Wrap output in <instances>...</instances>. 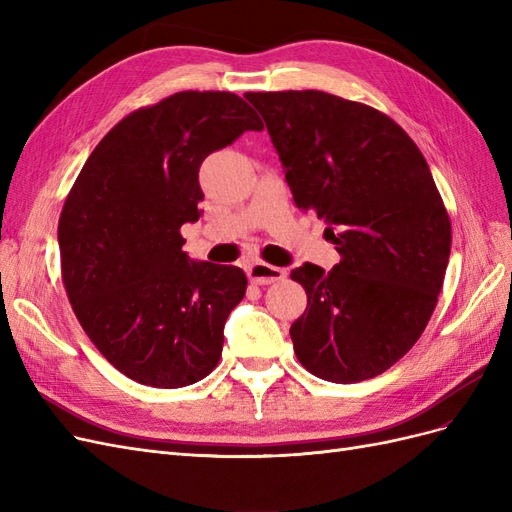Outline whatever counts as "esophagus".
Listing matches in <instances>:
<instances>
[{"label": "esophagus", "instance_id": "1", "mask_svg": "<svg viewBox=\"0 0 512 512\" xmlns=\"http://www.w3.org/2000/svg\"><path fill=\"white\" fill-rule=\"evenodd\" d=\"M286 275H288L286 269L267 265V262H252V265L247 267V277H250V282L256 284V286H267V284H275V282H284Z\"/></svg>", "mask_w": 512, "mask_h": 512}]
</instances>
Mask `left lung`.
<instances>
[{"instance_id": "left-lung-1", "label": "left lung", "mask_w": 512, "mask_h": 512, "mask_svg": "<svg viewBox=\"0 0 512 512\" xmlns=\"http://www.w3.org/2000/svg\"><path fill=\"white\" fill-rule=\"evenodd\" d=\"M299 209L324 220L342 260L290 273L307 292L292 322L299 363L352 384L423 335L451 256V220L421 149L389 115L324 91H247Z\"/></svg>"}]
</instances>
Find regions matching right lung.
Returning <instances> with one entry per match:
<instances>
[{
  "label": "right lung",
  "mask_w": 512,
  "mask_h": 512,
  "mask_svg": "<svg viewBox=\"0 0 512 512\" xmlns=\"http://www.w3.org/2000/svg\"><path fill=\"white\" fill-rule=\"evenodd\" d=\"M245 130L262 121L230 91H179L138 108L91 151L61 209L70 305L91 344L134 382L181 389L220 361L247 277L190 260L181 226L200 218V164Z\"/></svg>",
  "instance_id": "add662e5"
}]
</instances>
